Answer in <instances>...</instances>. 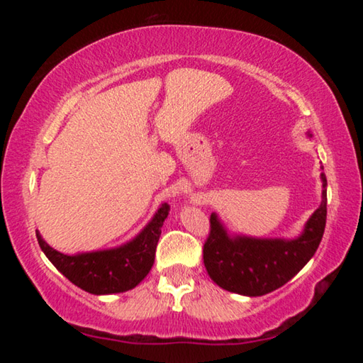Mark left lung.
I'll list each match as a JSON object with an SVG mask.
<instances>
[{
	"mask_svg": "<svg viewBox=\"0 0 363 363\" xmlns=\"http://www.w3.org/2000/svg\"><path fill=\"white\" fill-rule=\"evenodd\" d=\"M322 205L294 240L229 237L211 214L203 262L213 281L227 291L262 296L293 279L318 248L327 224V177L322 173Z\"/></svg>",
	"mask_w": 363,
	"mask_h": 363,
	"instance_id": "left-lung-1",
	"label": "left lung"
}]
</instances>
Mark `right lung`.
<instances>
[{"mask_svg": "<svg viewBox=\"0 0 363 363\" xmlns=\"http://www.w3.org/2000/svg\"><path fill=\"white\" fill-rule=\"evenodd\" d=\"M168 213L169 205H162L149 225L133 242L113 250L67 256L49 247L38 232L36 238L54 267L82 290L93 294L121 293L131 290L149 274Z\"/></svg>", "mask_w": 363, "mask_h": 363, "instance_id": "add662e5", "label": "right lung"}]
</instances>
